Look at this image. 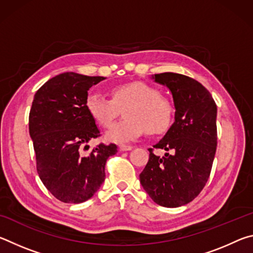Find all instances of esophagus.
<instances>
[{
    "label": "esophagus",
    "instance_id": "obj_1",
    "mask_svg": "<svg viewBox=\"0 0 253 253\" xmlns=\"http://www.w3.org/2000/svg\"><path fill=\"white\" fill-rule=\"evenodd\" d=\"M132 148H134V147H132V146H129V145H119V149H121L122 152L131 151Z\"/></svg>",
    "mask_w": 253,
    "mask_h": 253
}]
</instances>
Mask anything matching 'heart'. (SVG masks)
I'll list each match as a JSON object with an SVG mask.
<instances>
[{
	"label": "heart",
	"mask_w": 253,
	"mask_h": 253,
	"mask_svg": "<svg viewBox=\"0 0 253 253\" xmlns=\"http://www.w3.org/2000/svg\"><path fill=\"white\" fill-rule=\"evenodd\" d=\"M110 98L99 93H89L84 107L98 125L107 128L124 111L125 118L114 124L106 132L111 143H126L146 130L157 135L169 129L173 118L170 102L161 96L153 85L132 81L110 88Z\"/></svg>",
	"instance_id": "1"
}]
</instances>
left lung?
<instances>
[{"instance_id":"obj_1","label":"left lung","mask_w":253,"mask_h":253,"mask_svg":"<svg viewBox=\"0 0 253 253\" xmlns=\"http://www.w3.org/2000/svg\"><path fill=\"white\" fill-rule=\"evenodd\" d=\"M152 78L172 92L175 122L154 145L169 153L160 157L149 148L139 179L154 202L177 208L193 201L210 177L217 143L216 105L208 89L190 77L164 72Z\"/></svg>"}]
</instances>
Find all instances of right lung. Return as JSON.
I'll list each match as a JSON object with an SVG mask.
<instances>
[{
    "instance_id": "add662e5",
    "label": "right lung",
    "mask_w": 253,
    "mask_h": 253,
    "mask_svg": "<svg viewBox=\"0 0 253 253\" xmlns=\"http://www.w3.org/2000/svg\"><path fill=\"white\" fill-rule=\"evenodd\" d=\"M104 79L65 72L46 81L34 95L29 131L37 170L61 202L77 204L90 199L105 181L107 160L117 153L115 144L101 143L89 155L81 154L83 147L100 136L84 101L89 88Z\"/></svg>"
}]
</instances>
